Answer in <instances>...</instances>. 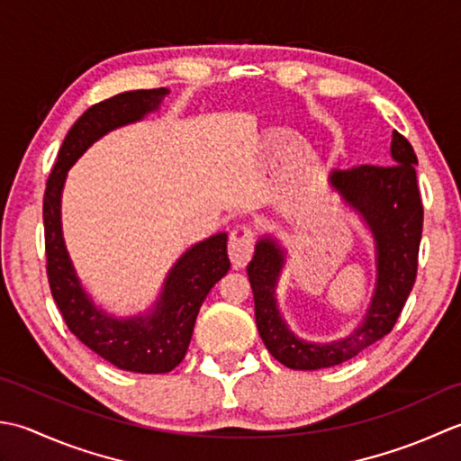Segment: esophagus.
<instances>
[{
	"label": "esophagus",
	"instance_id": "1",
	"mask_svg": "<svg viewBox=\"0 0 461 461\" xmlns=\"http://www.w3.org/2000/svg\"><path fill=\"white\" fill-rule=\"evenodd\" d=\"M255 252V232L250 227L239 224L237 229H232L229 239V257L234 267H244L252 258Z\"/></svg>",
	"mask_w": 461,
	"mask_h": 461
}]
</instances>
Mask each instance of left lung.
I'll return each instance as SVG.
<instances>
[{
    "mask_svg": "<svg viewBox=\"0 0 461 461\" xmlns=\"http://www.w3.org/2000/svg\"><path fill=\"white\" fill-rule=\"evenodd\" d=\"M388 167L360 165L334 168L330 189L358 214L374 244L375 285L362 322L332 342H310L296 336L278 308L276 286L286 265V249L272 234H262L247 267L255 293V316L262 342L275 358L293 370H321L354 358L386 336L416 283L421 240V206L414 149L398 131L392 133Z\"/></svg>",
    "mask_w": 461,
    "mask_h": 461,
    "instance_id": "8db88e82",
    "label": "left lung"
}]
</instances>
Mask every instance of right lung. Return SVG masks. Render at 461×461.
Returning <instances> with one entry per match:
<instances>
[{"label": "right lung", "instance_id": "add662e5", "mask_svg": "<svg viewBox=\"0 0 461 461\" xmlns=\"http://www.w3.org/2000/svg\"><path fill=\"white\" fill-rule=\"evenodd\" d=\"M167 95L168 89H139L89 107L65 137L43 196L47 276L65 324L101 358L139 374H165L183 362L206 294L230 268L227 232L186 249L168 270L151 308L135 316H115L95 304L73 267L63 239L61 194L68 171L95 140L145 119Z\"/></svg>", "mask_w": 461, "mask_h": 461}]
</instances>
